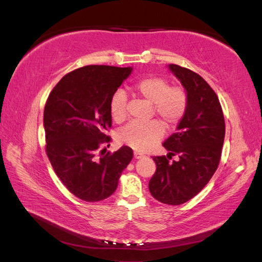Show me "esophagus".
Wrapping results in <instances>:
<instances>
[{"mask_svg":"<svg viewBox=\"0 0 262 262\" xmlns=\"http://www.w3.org/2000/svg\"><path fill=\"white\" fill-rule=\"evenodd\" d=\"M134 158H135L136 160H140V159H143V158H144V155L141 154V153H138V152H134Z\"/></svg>","mask_w":262,"mask_h":262,"instance_id":"1","label":"esophagus"}]
</instances>
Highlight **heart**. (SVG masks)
<instances>
[{
    "mask_svg": "<svg viewBox=\"0 0 262 262\" xmlns=\"http://www.w3.org/2000/svg\"><path fill=\"white\" fill-rule=\"evenodd\" d=\"M135 91L149 103H153L154 113L168 127L179 124L186 114L187 93L179 86H170L162 77H146L136 83ZM110 113L113 119L122 122L127 117V98L124 92L114 94L110 101ZM163 127L157 120L148 122H130L120 132L121 143L140 152H145L163 136Z\"/></svg>",
    "mask_w": 262,
    "mask_h": 262,
    "instance_id": "1",
    "label": "heart"
}]
</instances>
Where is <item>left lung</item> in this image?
Segmentation results:
<instances>
[{
  "label": "left lung",
  "mask_w": 262,
  "mask_h": 262,
  "mask_svg": "<svg viewBox=\"0 0 262 262\" xmlns=\"http://www.w3.org/2000/svg\"><path fill=\"white\" fill-rule=\"evenodd\" d=\"M185 88L188 104L177 133L163 143L166 157H153L157 171L148 182L152 196L166 205H181L207 185L219 166L225 136L224 116L216 93L194 72L169 64ZM176 156L174 161H170Z\"/></svg>",
  "instance_id": "obj_1"
}]
</instances>
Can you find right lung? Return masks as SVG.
I'll list each match as a JSON object with an SVG mask.
<instances>
[{
  "mask_svg": "<svg viewBox=\"0 0 262 262\" xmlns=\"http://www.w3.org/2000/svg\"><path fill=\"white\" fill-rule=\"evenodd\" d=\"M133 68L89 65L66 74L49 94L43 110L46 153L55 173L84 202L108 198L133 159V149L114 153L101 144L110 137V101ZM109 146V145H108Z\"/></svg>",
  "mask_w": 262,
  "mask_h": 262,
  "instance_id": "add662e5",
  "label": "right lung"
}]
</instances>
